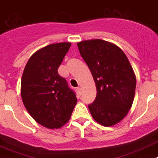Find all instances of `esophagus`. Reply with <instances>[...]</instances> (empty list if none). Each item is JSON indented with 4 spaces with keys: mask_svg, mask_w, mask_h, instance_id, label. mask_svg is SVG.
Returning a JSON list of instances; mask_svg holds the SVG:
<instances>
[{
    "mask_svg": "<svg viewBox=\"0 0 158 158\" xmlns=\"http://www.w3.org/2000/svg\"><path fill=\"white\" fill-rule=\"evenodd\" d=\"M77 91L78 94H81V89L80 87H77Z\"/></svg>",
    "mask_w": 158,
    "mask_h": 158,
    "instance_id": "1",
    "label": "esophagus"
}]
</instances>
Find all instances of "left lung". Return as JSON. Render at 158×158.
Masks as SVG:
<instances>
[{
	"instance_id": "1",
	"label": "left lung",
	"mask_w": 158,
	"mask_h": 158,
	"mask_svg": "<svg viewBox=\"0 0 158 158\" xmlns=\"http://www.w3.org/2000/svg\"><path fill=\"white\" fill-rule=\"evenodd\" d=\"M77 47L97 89L95 101L89 105L91 115L104 126L118 123L129 113L135 95L136 77L127 56L119 47L99 39L83 40Z\"/></svg>"
}]
</instances>
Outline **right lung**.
<instances>
[{"label":"right lung","mask_w":158,"mask_h":158,"mask_svg":"<svg viewBox=\"0 0 158 158\" xmlns=\"http://www.w3.org/2000/svg\"><path fill=\"white\" fill-rule=\"evenodd\" d=\"M71 43L51 44L34 52L25 67L21 94L24 106L37 123L58 129L70 119L77 99L57 69Z\"/></svg>","instance_id":"add662e5"}]
</instances>
